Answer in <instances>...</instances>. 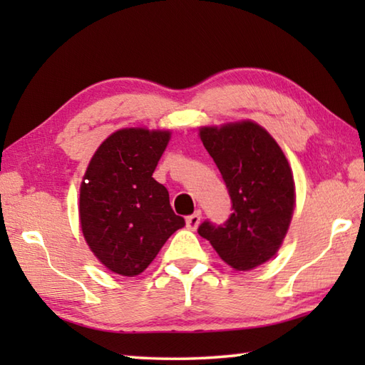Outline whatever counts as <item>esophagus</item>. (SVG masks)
<instances>
[{"label":"esophagus","instance_id":"34e87169","mask_svg":"<svg viewBox=\"0 0 365 365\" xmlns=\"http://www.w3.org/2000/svg\"><path fill=\"white\" fill-rule=\"evenodd\" d=\"M185 222H187V227L190 228V230H196L197 225H200V222H201V211H196L195 214L188 215Z\"/></svg>","mask_w":365,"mask_h":365}]
</instances>
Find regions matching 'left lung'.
Returning a JSON list of instances; mask_svg holds the SVG:
<instances>
[{"instance_id": "8db88e82", "label": "left lung", "mask_w": 365, "mask_h": 365, "mask_svg": "<svg viewBox=\"0 0 365 365\" xmlns=\"http://www.w3.org/2000/svg\"><path fill=\"white\" fill-rule=\"evenodd\" d=\"M200 138L224 177L233 214L225 225L205 222L197 233L232 269H256L277 255L292 224V165L275 138L255 120L200 127Z\"/></svg>"}]
</instances>
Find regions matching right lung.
Listing matches in <instances>:
<instances>
[{"mask_svg": "<svg viewBox=\"0 0 365 365\" xmlns=\"http://www.w3.org/2000/svg\"><path fill=\"white\" fill-rule=\"evenodd\" d=\"M170 135L160 128H119L98 146L85 170L80 228L98 261L117 275H140L185 225L172 211L168 188L153 178Z\"/></svg>", "mask_w": 365, "mask_h": 365, "instance_id": "add662e5", "label": "right lung"}]
</instances>
